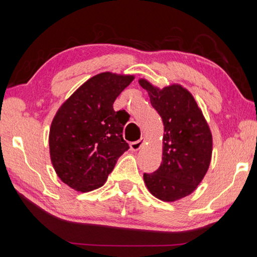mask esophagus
I'll use <instances>...</instances> for the list:
<instances>
[{
  "mask_svg": "<svg viewBox=\"0 0 257 257\" xmlns=\"http://www.w3.org/2000/svg\"><path fill=\"white\" fill-rule=\"evenodd\" d=\"M144 144H145V138L144 137H142L141 139H138V141H136V142H133L132 144H130V149H132L133 151H139L142 149L143 146H144Z\"/></svg>",
  "mask_w": 257,
  "mask_h": 257,
  "instance_id": "obj_1",
  "label": "esophagus"
}]
</instances>
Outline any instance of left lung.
Returning <instances> with one entry per match:
<instances>
[{
    "label": "left lung",
    "mask_w": 257,
    "mask_h": 257,
    "mask_svg": "<svg viewBox=\"0 0 257 257\" xmlns=\"http://www.w3.org/2000/svg\"><path fill=\"white\" fill-rule=\"evenodd\" d=\"M163 121V153L160 168L144 173L150 193L163 202L188 196L206 175L212 158V133L193 95L181 85L159 88L138 80Z\"/></svg>",
    "instance_id": "1"
}]
</instances>
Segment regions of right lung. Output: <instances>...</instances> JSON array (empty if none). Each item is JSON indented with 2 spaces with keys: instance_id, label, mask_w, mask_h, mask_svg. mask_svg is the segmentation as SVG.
<instances>
[{
  "instance_id": "obj_1",
  "label": "right lung",
  "mask_w": 257,
  "mask_h": 257,
  "mask_svg": "<svg viewBox=\"0 0 257 257\" xmlns=\"http://www.w3.org/2000/svg\"><path fill=\"white\" fill-rule=\"evenodd\" d=\"M133 75L101 72L84 82L56 112L50 128V155L56 175L81 193L102 187L129 149L122 130L125 112L113 103Z\"/></svg>"
}]
</instances>
